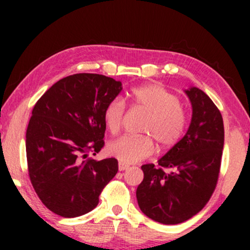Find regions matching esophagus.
<instances>
[{"mask_svg":"<svg viewBox=\"0 0 250 250\" xmlns=\"http://www.w3.org/2000/svg\"><path fill=\"white\" fill-rule=\"evenodd\" d=\"M127 168H128V165H125V163H123V162L118 163V169H120L121 172H122V170H125Z\"/></svg>","mask_w":250,"mask_h":250,"instance_id":"34e87169","label":"esophagus"}]
</instances>
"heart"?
I'll return each mask as SVG.
<instances>
[{"label":"heart","instance_id":"b5f03b06","mask_svg":"<svg viewBox=\"0 0 250 250\" xmlns=\"http://www.w3.org/2000/svg\"><path fill=\"white\" fill-rule=\"evenodd\" d=\"M132 109L146 113L140 132L147 135H125L107 146V152L123 163H135L153 152L155 141L161 150L175 146L185 134L188 113L175 94L158 84L135 87L128 93ZM125 116V104L111 100L104 110V122L111 134H117ZM154 140L152 141V139Z\"/></svg>","mask_w":250,"mask_h":250}]
</instances>
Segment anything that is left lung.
<instances>
[{"label":"left lung","mask_w":250,"mask_h":250,"mask_svg":"<svg viewBox=\"0 0 250 250\" xmlns=\"http://www.w3.org/2000/svg\"><path fill=\"white\" fill-rule=\"evenodd\" d=\"M192 104L188 133L155 165L141 166L137 188L141 211L165 225L184 223L204 208L216 188L224 148L223 116L198 88L185 90Z\"/></svg>","instance_id":"8db88e82"}]
</instances>
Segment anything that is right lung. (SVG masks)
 <instances>
[{
    "label": "right lung",
    "instance_id": "1",
    "mask_svg": "<svg viewBox=\"0 0 250 250\" xmlns=\"http://www.w3.org/2000/svg\"><path fill=\"white\" fill-rule=\"evenodd\" d=\"M122 90L104 75L75 74L37 100L26 129L30 181L42 203L64 218L93 210L116 175V158L95 161L104 147V110Z\"/></svg>",
    "mask_w": 250,
    "mask_h": 250
}]
</instances>
